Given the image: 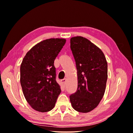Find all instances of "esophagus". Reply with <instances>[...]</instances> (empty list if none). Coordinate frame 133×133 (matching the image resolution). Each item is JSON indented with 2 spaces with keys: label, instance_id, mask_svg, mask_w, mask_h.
Returning a JSON list of instances; mask_svg holds the SVG:
<instances>
[{
  "label": "esophagus",
  "instance_id": "obj_1",
  "mask_svg": "<svg viewBox=\"0 0 133 133\" xmlns=\"http://www.w3.org/2000/svg\"><path fill=\"white\" fill-rule=\"evenodd\" d=\"M61 82L62 83V85H63V88H65V87H66V79H62V80H61Z\"/></svg>",
  "mask_w": 133,
  "mask_h": 133
}]
</instances>
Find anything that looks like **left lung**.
Listing matches in <instances>:
<instances>
[{
  "instance_id": "left-lung-1",
  "label": "left lung",
  "mask_w": 133,
  "mask_h": 133,
  "mask_svg": "<svg viewBox=\"0 0 133 133\" xmlns=\"http://www.w3.org/2000/svg\"><path fill=\"white\" fill-rule=\"evenodd\" d=\"M70 49L76 63L78 88L70 101L75 110L87 113L98 106L104 96L108 63L102 50L85 37H72Z\"/></svg>"
}]
</instances>
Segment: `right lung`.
Returning <instances> with one entry per match:
<instances>
[{
  "label": "right lung",
  "mask_w": 133,
  "mask_h": 133,
  "mask_svg": "<svg viewBox=\"0 0 133 133\" xmlns=\"http://www.w3.org/2000/svg\"><path fill=\"white\" fill-rule=\"evenodd\" d=\"M66 43L64 39H49L33 46L20 66V83L31 108L41 112L52 110L61 92L54 63Z\"/></svg>",
  "instance_id": "add662e5"
}]
</instances>
